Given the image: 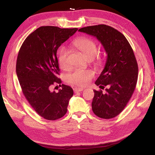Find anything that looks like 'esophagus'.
<instances>
[{
  "instance_id": "1",
  "label": "esophagus",
  "mask_w": 155,
  "mask_h": 155,
  "mask_svg": "<svg viewBox=\"0 0 155 155\" xmlns=\"http://www.w3.org/2000/svg\"><path fill=\"white\" fill-rule=\"evenodd\" d=\"M83 91V88H79V87H76L74 88V93H77V92H81Z\"/></svg>"
}]
</instances>
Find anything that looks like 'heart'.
<instances>
[{"instance_id": "1", "label": "heart", "mask_w": 155, "mask_h": 155, "mask_svg": "<svg viewBox=\"0 0 155 155\" xmlns=\"http://www.w3.org/2000/svg\"><path fill=\"white\" fill-rule=\"evenodd\" d=\"M74 46L80 50L89 59L94 58L97 53V45L94 41L88 37H79L74 41ZM68 50L66 47H61L58 55V61L60 67L63 70L70 68L68 62ZM97 63H100L97 61ZM94 76V72L91 69L77 68L69 73L67 77V82L79 87L86 86Z\"/></svg>"}]
</instances>
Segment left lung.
I'll use <instances>...</instances> for the list:
<instances>
[{"instance_id":"1","label":"left lung","mask_w":155,"mask_h":155,"mask_svg":"<svg viewBox=\"0 0 155 155\" xmlns=\"http://www.w3.org/2000/svg\"><path fill=\"white\" fill-rule=\"evenodd\" d=\"M78 31L96 37L107 54L104 69L95 84L109 88L105 94L94 90L92 109L101 118H114L127 104L137 83L138 67L133 50L125 37L111 26L99 25Z\"/></svg>"}]
</instances>
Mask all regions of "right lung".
I'll return each mask as SVG.
<instances>
[{
    "label": "right lung",
    "instance_id": "add662e5",
    "mask_svg": "<svg viewBox=\"0 0 155 155\" xmlns=\"http://www.w3.org/2000/svg\"><path fill=\"white\" fill-rule=\"evenodd\" d=\"M78 28L46 26L28 36L18 51L16 72L23 94L37 114L48 120L62 118L67 112L72 88L62 84L59 92L50 88L61 83L57 50Z\"/></svg>",
    "mask_w": 155,
    "mask_h": 155
}]
</instances>
